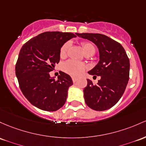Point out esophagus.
Here are the masks:
<instances>
[{
  "mask_svg": "<svg viewBox=\"0 0 146 146\" xmlns=\"http://www.w3.org/2000/svg\"><path fill=\"white\" fill-rule=\"evenodd\" d=\"M72 80H73V83H76V82H77V78H74V77H73V78H72Z\"/></svg>",
  "mask_w": 146,
  "mask_h": 146,
  "instance_id": "34e87169",
  "label": "esophagus"
}]
</instances>
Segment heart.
Wrapping results in <instances>:
<instances>
[{
	"instance_id": "b5f03b06",
	"label": "heart",
	"mask_w": 146,
	"mask_h": 146,
	"mask_svg": "<svg viewBox=\"0 0 146 146\" xmlns=\"http://www.w3.org/2000/svg\"><path fill=\"white\" fill-rule=\"evenodd\" d=\"M68 46H69L68 43H66V44L62 46L60 52L61 57H64L66 55L67 50L68 48ZM82 46L83 50H84V52L91 50H95L94 46L90 44V43H83L82 44ZM86 66L84 64L77 62V61L73 60H69L66 61L63 64V70H64L66 73L74 77H78L81 76L83 73V72L86 70Z\"/></svg>"
}]
</instances>
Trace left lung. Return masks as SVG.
I'll return each mask as SVG.
<instances>
[{
	"label": "left lung",
	"instance_id": "1",
	"mask_svg": "<svg viewBox=\"0 0 146 146\" xmlns=\"http://www.w3.org/2000/svg\"><path fill=\"white\" fill-rule=\"evenodd\" d=\"M77 36L92 41L99 51V62L88 72L100 76L96 84L87 79L84 89V101L96 111H105L117 103L127 86L129 75V60L121 44L102 34L76 33Z\"/></svg>",
	"mask_w": 146,
	"mask_h": 146
}]
</instances>
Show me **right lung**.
<instances>
[{"label":"right lung","instance_id":"right-lung-1","mask_svg":"<svg viewBox=\"0 0 146 146\" xmlns=\"http://www.w3.org/2000/svg\"><path fill=\"white\" fill-rule=\"evenodd\" d=\"M73 37V33L45 32L27 41L19 52L15 67L19 86L28 101L40 110L57 111L66 100L71 78L62 72L55 80L49 73L60 62L62 46Z\"/></svg>","mask_w":146,"mask_h":146}]
</instances>
